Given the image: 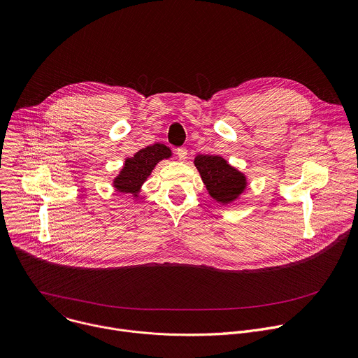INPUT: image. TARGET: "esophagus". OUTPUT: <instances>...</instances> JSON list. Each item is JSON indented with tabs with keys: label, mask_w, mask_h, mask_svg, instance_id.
<instances>
[{
	"label": "esophagus",
	"mask_w": 358,
	"mask_h": 358,
	"mask_svg": "<svg viewBox=\"0 0 358 358\" xmlns=\"http://www.w3.org/2000/svg\"><path fill=\"white\" fill-rule=\"evenodd\" d=\"M187 149L185 148H180V149H177V157L181 160V162H184L185 159H187Z\"/></svg>",
	"instance_id": "esophagus-1"
}]
</instances>
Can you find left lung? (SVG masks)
Wrapping results in <instances>:
<instances>
[{
	"label": "left lung",
	"instance_id": "obj_1",
	"mask_svg": "<svg viewBox=\"0 0 358 358\" xmlns=\"http://www.w3.org/2000/svg\"><path fill=\"white\" fill-rule=\"evenodd\" d=\"M209 195L222 203L233 202L248 187L243 173L220 156L198 155L194 160Z\"/></svg>",
	"mask_w": 358,
	"mask_h": 358
}]
</instances>
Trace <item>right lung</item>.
<instances>
[{"instance_id":"1","label":"right lung","mask_w":358,"mask_h":358,"mask_svg":"<svg viewBox=\"0 0 358 358\" xmlns=\"http://www.w3.org/2000/svg\"><path fill=\"white\" fill-rule=\"evenodd\" d=\"M170 157L171 150L162 143H155L152 146L141 149L134 157L125 160L122 170L119 171L117 177L113 180L115 189L138 196L142 184L152 174L156 164Z\"/></svg>"}]
</instances>
